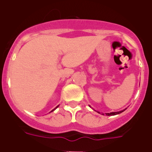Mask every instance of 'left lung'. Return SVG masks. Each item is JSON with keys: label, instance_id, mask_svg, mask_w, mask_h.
<instances>
[{"label": "left lung", "instance_id": "8db88e82", "mask_svg": "<svg viewBox=\"0 0 152 152\" xmlns=\"http://www.w3.org/2000/svg\"><path fill=\"white\" fill-rule=\"evenodd\" d=\"M127 109V108H126ZM126 109L123 110H121V111H118V112H111V113H106V115H107V116H113V115H117V114H119V113H122L123 111H124ZM99 113H100V112H98ZM103 115H104V113H102Z\"/></svg>", "mask_w": 152, "mask_h": 152}]
</instances>
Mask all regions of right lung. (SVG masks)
<instances>
[{"mask_svg": "<svg viewBox=\"0 0 152 152\" xmlns=\"http://www.w3.org/2000/svg\"><path fill=\"white\" fill-rule=\"evenodd\" d=\"M52 111H53V110H52Z\"/></svg>", "mask_w": 152, "mask_h": 152, "instance_id": "1", "label": "right lung"}]
</instances>
